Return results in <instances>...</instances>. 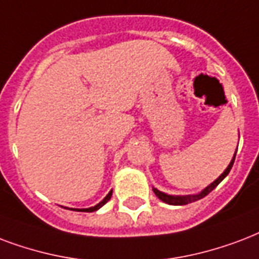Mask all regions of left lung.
I'll use <instances>...</instances> for the list:
<instances>
[{
	"label": "left lung",
	"mask_w": 259,
	"mask_h": 259,
	"mask_svg": "<svg viewBox=\"0 0 259 259\" xmlns=\"http://www.w3.org/2000/svg\"><path fill=\"white\" fill-rule=\"evenodd\" d=\"M235 156H236V152H235L234 157H232V160H231V163L228 164V167L226 168V171L220 175V177L217 178L214 182H212L210 185H209L208 187H205L204 190L201 191V193H198V194H194V195H169V194H165V193H163V191L157 190V189H152L153 190V193H155L156 195H157V198H160L163 202H165V204H169V205H187L190 204V202H194V201H198L201 200V198H204L205 195H208L210 191L214 189V187L219 185V183L222 182L223 179L230 174L231 168H232V165H234V161H235Z\"/></svg>",
	"instance_id": "obj_1"
}]
</instances>
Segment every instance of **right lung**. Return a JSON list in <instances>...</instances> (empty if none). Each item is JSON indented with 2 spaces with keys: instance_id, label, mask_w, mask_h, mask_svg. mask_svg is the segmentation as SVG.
Masks as SVG:
<instances>
[{
  "instance_id": "add662e5",
  "label": "right lung",
  "mask_w": 259,
  "mask_h": 259,
  "mask_svg": "<svg viewBox=\"0 0 259 259\" xmlns=\"http://www.w3.org/2000/svg\"><path fill=\"white\" fill-rule=\"evenodd\" d=\"M111 195H112V190L108 193L106 197H104V200L103 201H100L98 205H95V206H92V208H88V209H73V210H77V212H95V210H98V209H100L102 206H103L106 202H107L110 198H111Z\"/></svg>"
}]
</instances>
